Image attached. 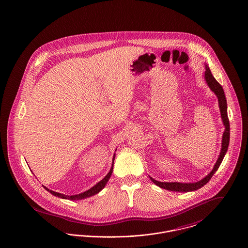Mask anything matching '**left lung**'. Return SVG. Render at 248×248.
I'll list each match as a JSON object with an SVG mask.
<instances>
[{
	"label": "left lung",
	"mask_w": 248,
	"mask_h": 248,
	"mask_svg": "<svg viewBox=\"0 0 248 248\" xmlns=\"http://www.w3.org/2000/svg\"><path fill=\"white\" fill-rule=\"evenodd\" d=\"M205 81L207 84L209 85L210 89L215 93L218 99V105H219V109H220V113H221V118L223 121V124L225 126V132L223 133V137H222V147H221V151L219 154V157L215 163V166L213 168V170L202 180L198 181L197 182H193V183H183V182H158L154 179H152L151 177H149V179L151 180V182L155 183L157 186H159L160 188H163L168 191H173V192H192V191H196L199 188H201L202 186H204L206 183H208L209 181L211 180V178L214 176L215 172L217 171V169L219 168V166L221 165L228 149H229V144H230V120L228 117V105H227V99L225 96V92L223 87L221 86V84L218 83L215 80V77L213 76L210 68L208 65H205Z\"/></svg>",
	"instance_id": "left-lung-1"
}]
</instances>
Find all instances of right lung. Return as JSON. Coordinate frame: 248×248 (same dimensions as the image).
<instances>
[{"mask_svg":"<svg viewBox=\"0 0 248 248\" xmlns=\"http://www.w3.org/2000/svg\"><path fill=\"white\" fill-rule=\"evenodd\" d=\"M115 156H116V154H114V157H113V162H112V166H111V169H110V171L108 172V174L100 181V182H98L96 185H94L92 188H90L89 190H87V191H85V192H83V193H81V194H79V195H74V196H66V195H64V194H60V193H57V192H54V191H51L50 189H48L47 187H45V186H43L48 192H50L51 195H53L54 197H57V198H63V199H69V200H81V199H84V198H90V197H92V196H94V195H97L98 193H99L104 187H105V185H106V183L108 182L109 181V179H110V177H111V175H112V173H113V167H114V162H115Z\"/></svg>","mask_w":248,"mask_h":248,"instance_id":"add662e5","label":"right lung"}]
</instances>
